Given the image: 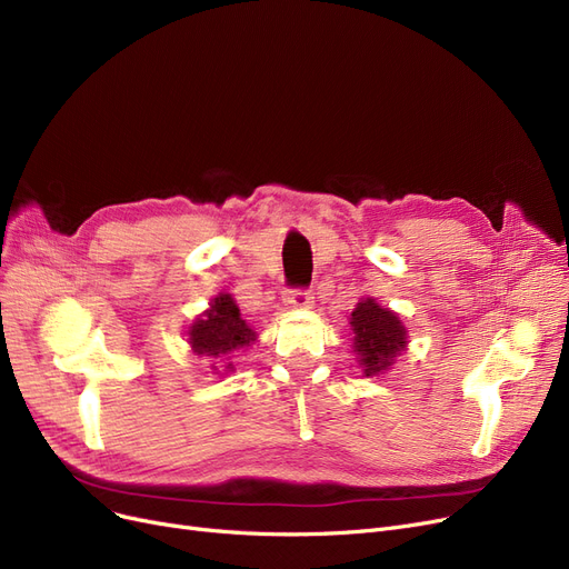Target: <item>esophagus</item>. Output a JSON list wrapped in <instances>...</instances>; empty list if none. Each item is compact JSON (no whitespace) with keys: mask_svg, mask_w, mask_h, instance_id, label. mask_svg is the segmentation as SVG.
Returning a JSON list of instances; mask_svg holds the SVG:
<instances>
[{"mask_svg":"<svg viewBox=\"0 0 569 569\" xmlns=\"http://www.w3.org/2000/svg\"><path fill=\"white\" fill-rule=\"evenodd\" d=\"M286 305L290 309H311L313 305V298L309 290H302V288H292V290H286Z\"/></svg>","mask_w":569,"mask_h":569,"instance_id":"esophagus-1","label":"esophagus"}]
</instances>
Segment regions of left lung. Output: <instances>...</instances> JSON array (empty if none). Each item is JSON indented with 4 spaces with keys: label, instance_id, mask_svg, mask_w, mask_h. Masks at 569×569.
<instances>
[{
    "label": "left lung",
    "instance_id": "8db88e82",
    "mask_svg": "<svg viewBox=\"0 0 569 569\" xmlns=\"http://www.w3.org/2000/svg\"><path fill=\"white\" fill-rule=\"evenodd\" d=\"M353 351L366 377L387 372L396 356L408 345V330L398 313L377 305L372 298H363L351 311Z\"/></svg>",
    "mask_w": 569,
    "mask_h": 569
}]
</instances>
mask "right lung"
Instances as JSON below:
<instances>
[{
  "instance_id": "obj_1",
  "label": "right lung",
  "mask_w": 569,
  "mask_h": 569,
  "mask_svg": "<svg viewBox=\"0 0 569 569\" xmlns=\"http://www.w3.org/2000/svg\"><path fill=\"white\" fill-rule=\"evenodd\" d=\"M187 335V342L192 345V351L197 356H210V359H218V356H227L237 349L250 347L258 338L256 330L241 319L237 302L231 300L227 292H220V296L210 302V309H206L201 317L189 326ZM213 368L218 370V366Z\"/></svg>"
}]
</instances>
